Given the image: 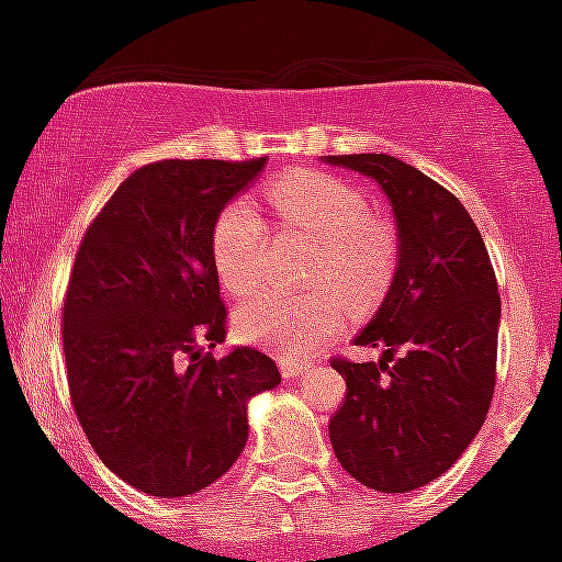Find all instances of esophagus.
I'll return each mask as SVG.
<instances>
[{"label":"esophagus","instance_id":"obj_1","mask_svg":"<svg viewBox=\"0 0 562 562\" xmlns=\"http://www.w3.org/2000/svg\"><path fill=\"white\" fill-rule=\"evenodd\" d=\"M308 370V364H303V361H282V375L285 379H297V375H303Z\"/></svg>","mask_w":562,"mask_h":562}]
</instances>
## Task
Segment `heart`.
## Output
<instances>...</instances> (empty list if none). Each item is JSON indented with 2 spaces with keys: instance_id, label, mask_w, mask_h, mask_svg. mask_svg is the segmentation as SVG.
Wrapping results in <instances>:
<instances>
[{
  "instance_id": "heart-1",
  "label": "heart",
  "mask_w": 562,
  "mask_h": 562,
  "mask_svg": "<svg viewBox=\"0 0 562 562\" xmlns=\"http://www.w3.org/2000/svg\"><path fill=\"white\" fill-rule=\"evenodd\" d=\"M268 201L280 227L317 238L306 280L308 294H265L238 308V335L285 361L308 359L347 324V303L370 306L382 297L396 271V233L370 215L359 189L324 171H297L273 180ZM268 224L254 203L229 201L210 233L212 265L221 285L245 300L268 277Z\"/></svg>"
}]
</instances>
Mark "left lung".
Returning a JSON list of instances; mask_svg holds the SVG:
<instances>
[{"instance_id":"obj_1","label":"left lung","mask_w":562,"mask_h":562,"mask_svg":"<svg viewBox=\"0 0 562 562\" xmlns=\"http://www.w3.org/2000/svg\"><path fill=\"white\" fill-rule=\"evenodd\" d=\"M326 162L373 178L400 233L391 291L356 338L384 356L333 359L347 396L329 419V440L364 487L408 493L440 479L484 426L496 387V273L470 212L437 180L387 154Z\"/></svg>"}]
</instances>
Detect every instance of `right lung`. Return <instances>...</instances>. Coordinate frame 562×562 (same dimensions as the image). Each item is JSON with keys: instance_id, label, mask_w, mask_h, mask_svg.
Here are the masks:
<instances>
[{"instance_id": "1", "label": "right lung", "mask_w": 562, "mask_h": 562, "mask_svg": "<svg viewBox=\"0 0 562 562\" xmlns=\"http://www.w3.org/2000/svg\"><path fill=\"white\" fill-rule=\"evenodd\" d=\"M262 166L148 162L75 254L60 326L75 417L104 467L151 496L218 481L247 443V400L282 379L254 347L212 356L227 338L212 224Z\"/></svg>"}]
</instances>
